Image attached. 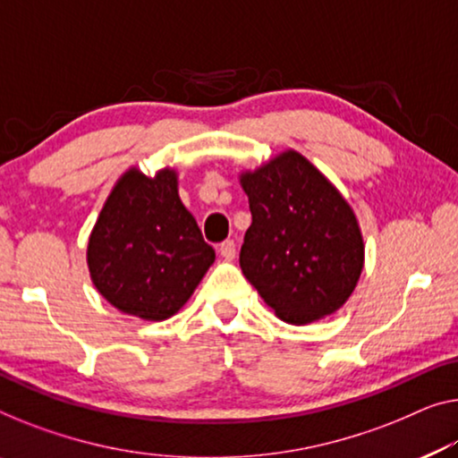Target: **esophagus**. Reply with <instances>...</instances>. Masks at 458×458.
<instances>
[{
	"mask_svg": "<svg viewBox=\"0 0 458 458\" xmlns=\"http://www.w3.org/2000/svg\"><path fill=\"white\" fill-rule=\"evenodd\" d=\"M220 255L226 259V261H232L236 257V242L234 241H224L220 244Z\"/></svg>",
	"mask_w": 458,
	"mask_h": 458,
	"instance_id": "1",
	"label": "esophagus"
}]
</instances>
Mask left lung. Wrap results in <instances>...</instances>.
I'll return each mask as SVG.
<instances>
[{"mask_svg":"<svg viewBox=\"0 0 458 458\" xmlns=\"http://www.w3.org/2000/svg\"><path fill=\"white\" fill-rule=\"evenodd\" d=\"M252 224L241 269L288 325L337 312L364 269L358 217L339 189L296 149L238 174Z\"/></svg>","mask_w":458,"mask_h":458,"instance_id":"left-lung-1","label":"left lung"}]
</instances>
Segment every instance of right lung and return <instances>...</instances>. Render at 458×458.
<instances>
[{
  "instance_id": "right-lung-1",
  "label": "right lung",
  "mask_w": 458,
  "mask_h": 458,
  "mask_svg": "<svg viewBox=\"0 0 458 458\" xmlns=\"http://www.w3.org/2000/svg\"><path fill=\"white\" fill-rule=\"evenodd\" d=\"M216 261L179 197V173L127 168L108 193L88 238L86 263L100 296L125 315H176Z\"/></svg>"
}]
</instances>
